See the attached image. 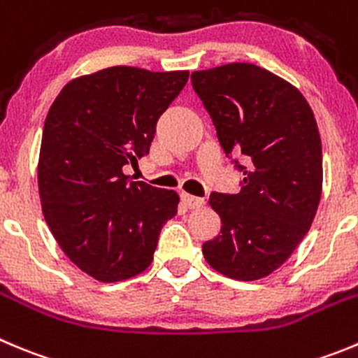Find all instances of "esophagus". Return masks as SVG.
Segmentation results:
<instances>
[{
	"label": "esophagus",
	"instance_id": "obj_1",
	"mask_svg": "<svg viewBox=\"0 0 358 358\" xmlns=\"http://www.w3.org/2000/svg\"><path fill=\"white\" fill-rule=\"evenodd\" d=\"M182 199H183V205L190 210L201 208V206H205L206 203L203 198H196V196H190V194H182Z\"/></svg>",
	"mask_w": 358,
	"mask_h": 358
}]
</instances>
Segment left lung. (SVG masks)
I'll list each match as a JSON object with an SVG mask.
<instances>
[{
    "instance_id": "8db88e82",
    "label": "left lung",
    "mask_w": 358,
    "mask_h": 358,
    "mask_svg": "<svg viewBox=\"0 0 358 358\" xmlns=\"http://www.w3.org/2000/svg\"><path fill=\"white\" fill-rule=\"evenodd\" d=\"M220 146L245 175L238 194L212 192L220 235L203 243L212 268L256 280L279 268L306 233L322 198V139L302 93L252 63L190 76Z\"/></svg>"
}]
</instances>
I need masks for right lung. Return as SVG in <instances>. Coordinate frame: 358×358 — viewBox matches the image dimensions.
Returning <instances> with one entry per match:
<instances>
[{"label":"right lung","instance_id":"obj_1","mask_svg":"<svg viewBox=\"0 0 358 358\" xmlns=\"http://www.w3.org/2000/svg\"><path fill=\"white\" fill-rule=\"evenodd\" d=\"M189 72L111 66L70 81L45 118L38 159L42 212L83 272L118 282L150 266L162 226L178 212L175 190L123 173L148 155L157 120Z\"/></svg>","mask_w":358,"mask_h":358}]
</instances>
